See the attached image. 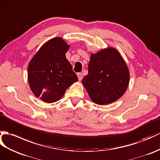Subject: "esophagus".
I'll list each match as a JSON object with an SVG mask.
<instances>
[{
	"mask_svg": "<svg viewBox=\"0 0 160 160\" xmlns=\"http://www.w3.org/2000/svg\"><path fill=\"white\" fill-rule=\"evenodd\" d=\"M77 75H78V80H79L80 81L82 80V78H83L82 73H78L77 74Z\"/></svg>",
	"mask_w": 160,
	"mask_h": 160,
	"instance_id": "1",
	"label": "esophagus"
}]
</instances>
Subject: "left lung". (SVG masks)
<instances>
[{
    "label": "left lung",
    "mask_w": 160,
    "mask_h": 160,
    "mask_svg": "<svg viewBox=\"0 0 160 160\" xmlns=\"http://www.w3.org/2000/svg\"><path fill=\"white\" fill-rule=\"evenodd\" d=\"M88 73L82 80L92 101L99 105L115 102L124 94L129 80L126 63L114 48L91 54Z\"/></svg>",
    "instance_id": "obj_1"
}]
</instances>
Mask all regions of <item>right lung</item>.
Masks as SVG:
<instances>
[{
    "instance_id": "1",
    "label": "right lung",
    "mask_w": 160,
    "mask_h": 160,
    "mask_svg": "<svg viewBox=\"0 0 160 160\" xmlns=\"http://www.w3.org/2000/svg\"><path fill=\"white\" fill-rule=\"evenodd\" d=\"M69 46L60 38L48 41L30 62L28 78L36 97L52 103L60 99L78 76L65 57Z\"/></svg>"
}]
</instances>
